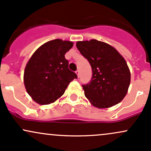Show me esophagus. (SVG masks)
Masks as SVG:
<instances>
[{"instance_id":"esophagus-1","label":"esophagus","mask_w":151,"mask_h":151,"mask_svg":"<svg viewBox=\"0 0 151 151\" xmlns=\"http://www.w3.org/2000/svg\"><path fill=\"white\" fill-rule=\"evenodd\" d=\"M76 74H77L78 77L79 78V76H80V71H79V70H77L76 71Z\"/></svg>"}]
</instances>
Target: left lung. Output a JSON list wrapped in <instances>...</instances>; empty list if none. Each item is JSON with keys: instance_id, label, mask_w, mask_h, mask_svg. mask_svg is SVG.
Instances as JSON below:
<instances>
[{"instance_id": "obj_1", "label": "left lung", "mask_w": 151, "mask_h": 151, "mask_svg": "<svg viewBox=\"0 0 151 151\" xmlns=\"http://www.w3.org/2000/svg\"><path fill=\"white\" fill-rule=\"evenodd\" d=\"M76 46L92 68L91 80L82 85L86 97L98 108L119 103L126 96L130 82L125 59L111 45L97 40L78 41Z\"/></svg>"}]
</instances>
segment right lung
<instances>
[{
	"label": "right lung",
	"instance_id": "add662e5",
	"mask_svg": "<svg viewBox=\"0 0 151 151\" xmlns=\"http://www.w3.org/2000/svg\"><path fill=\"white\" fill-rule=\"evenodd\" d=\"M70 41L60 39L42 45L33 54L24 71V84L28 93L36 103L48 105L63 95L69 83L77 78L68 68L65 54L73 47Z\"/></svg>",
	"mask_w": 151,
	"mask_h": 151
}]
</instances>
